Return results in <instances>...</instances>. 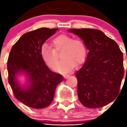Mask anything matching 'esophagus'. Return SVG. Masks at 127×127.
Wrapping results in <instances>:
<instances>
[{"instance_id": "34e87169", "label": "esophagus", "mask_w": 127, "mask_h": 127, "mask_svg": "<svg viewBox=\"0 0 127 127\" xmlns=\"http://www.w3.org/2000/svg\"><path fill=\"white\" fill-rule=\"evenodd\" d=\"M68 77H69V75H64L65 79H67V78H68Z\"/></svg>"}]
</instances>
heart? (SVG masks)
<instances>
[{
	"label": "heart",
	"instance_id": "heart-1",
	"mask_svg": "<svg viewBox=\"0 0 127 127\" xmlns=\"http://www.w3.org/2000/svg\"><path fill=\"white\" fill-rule=\"evenodd\" d=\"M52 45L53 48L44 44L41 48L40 55L44 62L50 68L55 67L56 71L68 72L75 64H81L86 58V47L79 39H74L70 36L62 34L53 39ZM61 50H63L61 55L63 60L57 64L56 52Z\"/></svg>",
	"mask_w": 127,
	"mask_h": 127
}]
</instances>
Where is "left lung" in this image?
Wrapping results in <instances>:
<instances>
[{"label":"left lung","instance_id":"1","mask_svg":"<svg viewBox=\"0 0 127 127\" xmlns=\"http://www.w3.org/2000/svg\"><path fill=\"white\" fill-rule=\"evenodd\" d=\"M68 31L79 36L89 50L86 62L75 74L80 102L89 108L107 105L119 94L124 76L123 53L118 44L100 30Z\"/></svg>","mask_w":127,"mask_h":127}]
</instances>
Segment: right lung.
Masks as SVG:
<instances>
[{"mask_svg":"<svg viewBox=\"0 0 127 127\" xmlns=\"http://www.w3.org/2000/svg\"><path fill=\"white\" fill-rule=\"evenodd\" d=\"M59 29L41 28L23 34L13 45L7 60L8 80L15 97L34 109L48 106L53 101L62 75L51 71L40 55L44 43ZM24 76L22 83L19 77Z\"/></svg>","mask_w":127,"mask_h":127,"instance_id":"obj_1","label":"right lung"}]
</instances>
